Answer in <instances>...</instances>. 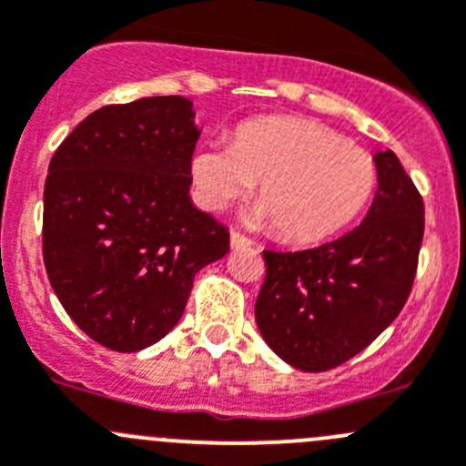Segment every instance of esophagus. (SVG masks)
I'll return each mask as SVG.
<instances>
[{"instance_id":"esophagus-1","label":"esophagus","mask_w":466,"mask_h":466,"mask_svg":"<svg viewBox=\"0 0 466 466\" xmlns=\"http://www.w3.org/2000/svg\"><path fill=\"white\" fill-rule=\"evenodd\" d=\"M251 245H254V240L247 238L245 233H240V230H230V247H233V249H240V247H251Z\"/></svg>"}]
</instances>
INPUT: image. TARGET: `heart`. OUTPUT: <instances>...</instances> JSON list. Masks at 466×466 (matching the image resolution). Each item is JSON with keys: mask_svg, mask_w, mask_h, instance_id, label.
Returning a JSON list of instances; mask_svg holds the SVG:
<instances>
[{"mask_svg": "<svg viewBox=\"0 0 466 466\" xmlns=\"http://www.w3.org/2000/svg\"><path fill=\"white\" fill-rule=\"evenodd\" d=\"M194 198L221 210L258 183L249 210L256 224L279 236L311 242L343 228L366 208L378 187V164L361 146L304 118H258L242 123L230 144L194 150Z\"/></svg>", "mask_w": 466, "mask_h": 466, "instance_id": "obj_1", "label": "heart"}]
</instances>
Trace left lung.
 Returning <instances> with one entry per match:
<instances>
[{
  "instance_id": "8db88e82",
  "label": "left lung",
  "mask_w": 466,
  "mask_h": 466,
  "mask_svg": "<svg viewBox=\"0 0 466 466\" xmlns=\"http://www.w3.org/2000/svg\"><path fill=\"white\" fill-rule=\"evenodd\" d=\"M378 192L354 230L304 251H263L256 325L290 366L322 373L369 348L411 292L423 198L393 150L375 153Z\"/></svg>"
}]
</instances>
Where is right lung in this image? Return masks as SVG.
<instances>
[{"mask_svg": "<svg viewBox=\"0 0 466 466\" xmlns=\"http://www.w3.org/2000/svg\"><path fill=\"white\" fill-rule=\"evenodd\" d=\"M198 135L187 97H141L88 114L50 159L47 279L105 348L157 343L183 316L198 269L228 254V228L189 198Z\"/></svg>", "mask_w": 466, "mask_h": 466, "instance_id": "add662e5", "label": "right lung"}]
</instances>
